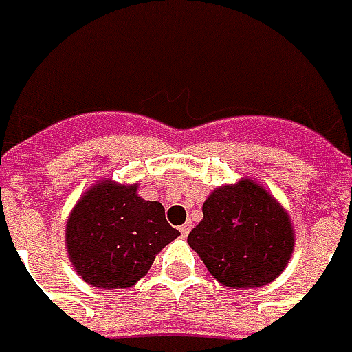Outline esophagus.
<instances>
[{
  "label": "esophagus",
  "instance_id": "34e87169",
  "mask_svg": "<svg viewBox=\"0 0 352 352\" xmlns=\"http://www.w3.org/2000/svg\"><path fill=\"white\" fill-rule=\"evenodd\" d=\"M189 231H191V226H189V223H184V226H182V228H180L182 236H188Z\"/></svg>",
  "mask_w": 352,
  "mask_h": 352
}]
</instances>
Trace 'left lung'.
I'll return each instance as SVG.
<instances>
[{
	"mask_svg": "<svg viewBox=\"0 0 352 352\" xmlns=\"http://www.w3.org/2000/svg\"><path fill=\"white\" fill-rule=\"evenodd\" d=\"M188 244L218 283L250 290L283 273L296 236L283 204L261 184L241 178L208 195Z\"/></svg>",
	"mask_w": 352,
	"mask_h": 352,
	"instance_id": "8db88e82",
	"label": "left lung"
}]
</instances>
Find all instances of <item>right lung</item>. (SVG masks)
Masks as SVG:
<instances>
[{
  "label": "right lung",
  "instance_id": "right-lung-1",
  "mask_svg": "<svg viewBox=\"0 0 352 352\" xmlns=\"http://www.w3.org/2000/svg\"><path fill=\"white\" fill-rule=\"evenodd\" d=\"M180 231L163 204L144 201L138 184L102 178L79 197L66 221V250L77 275L96 288H131Z\"/></svg>",
  "mask_w": 352,
  "mask_h": 352
}]
</instances>
